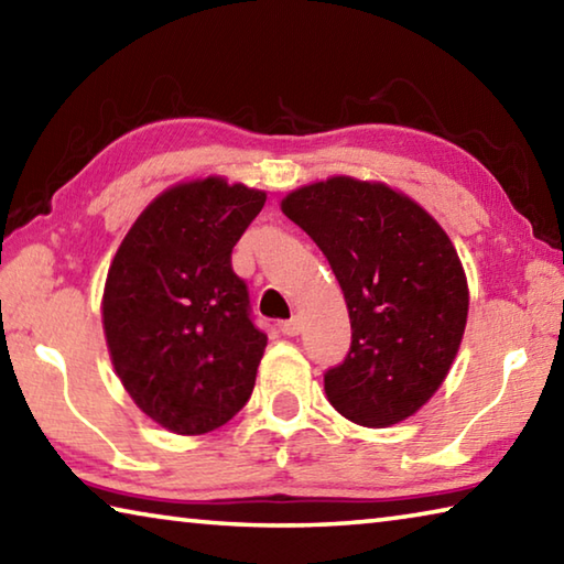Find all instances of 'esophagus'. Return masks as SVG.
<instances>
[{
    "label": "esophagus",
    "instance_id": "esophagus-1",
    "mask_svg": "<svg viewBox=\"0 0 564 564\" xmlns=\"http://www.w3.org/2000/svg\"><path fill=\"white\" fill-rule=\"evenodd\" d=\"M281 333H283V336H299V333H301V318L299 316H293V318H289V321H283L281 323Z\"/></svg>",
    "mask_w": 564,
    "mask_h": 564
}]
</instances>
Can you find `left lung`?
<instances>
[{
  "label": "left lung",
  "mask_w": 564,
  "mask_h": 564,
  "mask_svg": "<svg viewBox=\"0 0 564 564\" xmlns=\"http://www.w3.org/2000/svg\"><path fill=\"white\" fill-rule=\"evenodd\" d=\"M326 256L346 295L350 348L323 376L340 415L383 427L413 415L451 370L467 281L451 238L386 184L333 176L281 202Z\"/></svg>",
  "instance_id": "8db88e82"
}]
</instances>
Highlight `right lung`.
I'll list each match as a JSON object with an SVG mask.
<instances>
[{
  "mask_svg": "<svg viewBox=\"0 0 564 564\" xmlns=\"http://www.w3.org/2000/svg\"><path fill=\"white\" fill-rule=\"evenodd\" d=\"M263 204V191L224 178L178 184L113 256L101 303L113 370L171 433H212L251 398L265 333L231 253Z\"/></svg>",
  "mask_w": 564,
  "mask_h": 564,
  "instance_id": "right-lung-1",
  "label": "right lung"
}]
</instances>
